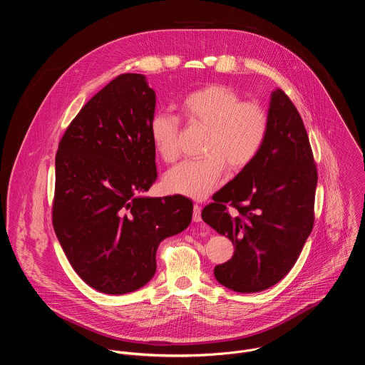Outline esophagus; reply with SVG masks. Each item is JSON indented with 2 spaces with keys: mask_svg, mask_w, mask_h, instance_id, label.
<instances>
[{
  "mask_svg": "<svg viewBox=\"0 0 365 365\" xmlns=\"http://www.w3.org/2000/svg\"><path fill=\"white\" fill-rule=\"evenodd\" d=\"M192 220L195 222H200L202 221V217H200V206L197 203L193 205V215H192Z\"/></svg>",
  "mask_w": 365,
  "mask_h": 365,
  "instance_id": "1",
  "label": "esophagus"
}]
</instances>
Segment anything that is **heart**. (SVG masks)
I'll use <instances>...</instances> for the list:
<instances>
[{"instance_id":"obj_1","label":"heart","mask_w":365,"mask_h":365,"mask_svg":"<svg viewBox=\"0 0 365 365\" xmlns=\"http://www.w3.org/2000/svg\"><path fill=\"white\" fill-rule=\"evenodd\" d=\"M178 107L187 124L206 128L203 158L168 170L163 186L169 193L203 199L217 189L227 165L231 172H241L255 160L269 134V111L259 102L242 101L237 91L222 83L186 93ZM179 128V117L166 111L155 113L148 123L153 147L165 162L178 159Z\"/></svg>"}]
</instances>
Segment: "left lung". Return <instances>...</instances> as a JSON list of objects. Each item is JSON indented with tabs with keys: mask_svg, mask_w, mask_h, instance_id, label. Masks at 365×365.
I'll list each match as a JSON object with an SVG mask.
<instances>
[{
	"mask_svg": "<svg viewBox=\"0 0 365 365\" xmlns=\"http://www.w3.org/2000/svg\"><path fill=\"white\" fill-rule=\"evenodd\" d=\"M269 117V134L255 160L202 211L207 225L235 244L231 259L215 266L214 274L240 293L279 283L315 224L317 163L302 117L282 89L272 93Z\"/></svg>",
	"mask_w": 365,
	"mask_h": 365,
	"instance_id": "1",
	"label": "left lung"
}]
</instances>
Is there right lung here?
Listing matches in <instances>:
<instances>
[{"instance_id": "1", "label": "right lung", "mask_w": 365, "mask_h": 365, "mask_svg": "<svg viewBox=\"0 0 365 365\" xmlns=\"http://www.w3.org/2000/svg\"><path fill=\"white\" fill-rule=\"evenodd\" d=\"M155 93L140 73H123L72 120L56 153L51 221L78 276L107 294L143 287L159 244L187 228L182 195L141 197L158 179L148 123Z\"/></svg>"}]
</instances>
